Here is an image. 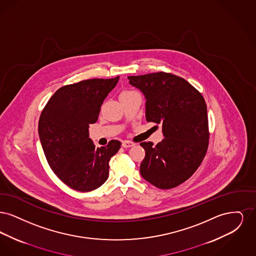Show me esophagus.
Listing matches in <instances>:
<instances>
[{"label": "esophagus", "mask_w": 256, "mask_h": 256, "mask_svg": "<svg viewBox=\"0 0 256 256\" xmlns=\"http://www.w3.org/2000/svg\"><path fill=\"white\" fill-rule=\"evenodd\" d=\"M134 143H132V142H130V141H124L122 143V148H132V146H134Z\"/></svg>", "instance_id": "34e87169"}]
</instances>
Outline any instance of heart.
I'll return each instance as SVG.
<instances>
[{
    "instance_id": "b5f03b06",
    "label": "heart",
    "mask_w": 256,
    "mask_h": 256,
    "mask_svg": "<svg viewBox=\"0 0 256 256\" xmlns=\"http://www.w3.org/2000/svg\"><path fill=\"white\" fill-rule=\"evenodd\" d=\"M128 93H132V92H122L121 95H122V94H128Z\"/></svg>"
}]
</instances>
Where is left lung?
I'll return each mask as SVG.
<instances>
[{
  "mask_svg": "<svg viewBox=\"0 0 256 256\" xmlns=\"http://www.w3.org/2000/svg\"><path fill=\"white\" fill-rule=\"evenodd\" d=\"M146 98V122L161 124L164 139L140 143L146 156L140 174L159 189L187 180L204 158L208 146L206 104L182 78L164 72L128 76Z\"/></svg>",
  "mask_w": 256,
  "mask_h": 256,
  "instance_id": "8db88e82",
  "label": "left lung"
}]
</instances>
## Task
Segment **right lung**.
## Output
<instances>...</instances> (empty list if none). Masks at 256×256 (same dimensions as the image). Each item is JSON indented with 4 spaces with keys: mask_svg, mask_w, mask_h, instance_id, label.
Returning <instances> with one entry per match:
<instances>
[{
    "mask_svg": "<svg viewBox=\"0 0 256 256\" xmlns=\"http://www.w3.org/2000/svg\"><path fill=\"white\" fill-rule=\"evenodd\" d=\"M114 78H93L60 88L47 102L38 122V134L50 169L74 190L89 192L106 182L110 160L121 146L111 140L96 148L89 124L97 122L100 106L116 86Z\"/></svg>",
    "mask_w": 256,
    "mask_h": 256,
    "instance_id": "right-lung-1",
    "label": "right lung"
}]
</instances>
